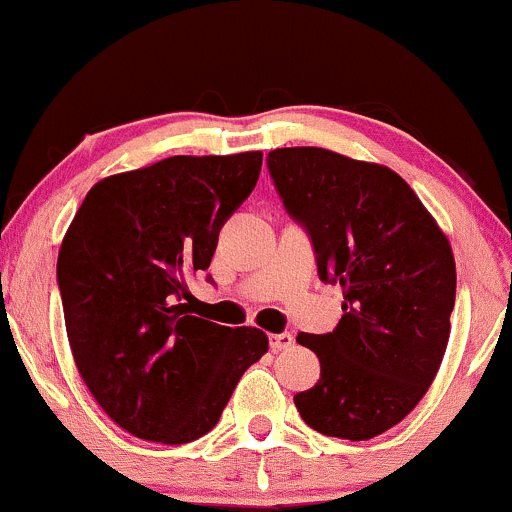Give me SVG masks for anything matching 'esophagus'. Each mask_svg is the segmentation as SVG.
<instances>
[{"mask_svg":"<svg viewBox=\"0 0 512 512\" xmlns=\"http://www.w3.org/2000/svg\"><path fill=\"white\" fill-rule=\"evenodd\" d=\"M291 344H293V337L289 332L272 334V337H269V346H272V351H284V349H289Z\"/></svg>","mask_w":512,"mask_h":512,"instance_id":"obj_1","label":"esophagus"}]
</instances>
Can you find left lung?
Instances as JSON below:
<instances>
[{
  "label": "left lung",
  "instance_id": "1",
  "mask_svg": "<svg viewBox=\"0 0 512 512\" xmlns=\"http://www.w3.org/2000/svg\"><path fill=\"white\" fill-rule=\"evenodd\" d=\"M284 207L308 228L322 281L342 286V320L301 332L320 380L293 397L322 436L368 440L426 395L443 363L455 308V257L416 192L392 168L320 146L267 158Z\"/></svg>",
  "mask_w": 512,
  "mask_h": 512
}]
</instances>
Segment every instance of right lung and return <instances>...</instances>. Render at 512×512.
I'll return each instance as SVG.
<instances>
[{
	"mask_svg": "<svg viewBox=\"0 0 512 512\" xmlns=\"http://www.w3.org/2000/svg\"><path fill=\"white\" fill-rule=\"evenodd\" d=\"M262 151L170 156L88 190L57 255L64 325L88 392L154 443L197 440L267 354L257 327L192 315L187 276L207 269L223 221L255 190Z\"/></svg>",
	"mask_w": 512,
	"mask_h": 512,
	"instance_id": "obj_1",
	"label": "right lung"
}]
</instances>
